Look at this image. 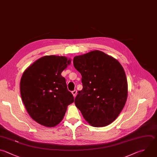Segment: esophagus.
Returning a JSON list of instances; mask_svg holds the SVG:
<instances>
[{
    "label": "esophagus",
    "mask_w": 157,
    "mask_h": 157,
    "mask_svg": "<svg viewBox=\"0 0 157 157\" xmlns=\"http://www.w3.org/2000/svg\"><path fill=\"white\" fill-rule=\"evenodd\" d=\"M72 93L73 96H74V97H75L76 95H77V90H74V91H72Z\"/></svg>",
    "instance_id": "34e87169"
}]
</instances>
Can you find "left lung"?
Here are the masks:
<instances>
[{
	"instance_id": "1",
	"label": "left lung",
	"mask_w": 157,
	"mask_h": 157,
	"mask_svg": "<svg viewBox=\"0 0 157 157\" xmlns=\"http://www.w3.org/2000/svg\"><path fill=\"white\" fill-rule=\"evenodd\" d=\"M74 67L81 74L83 89L75 104L91 126H105L118 116L126 103L128 83L120 63L102 52L77 56Z\"/></svg>"
}]
</instances>
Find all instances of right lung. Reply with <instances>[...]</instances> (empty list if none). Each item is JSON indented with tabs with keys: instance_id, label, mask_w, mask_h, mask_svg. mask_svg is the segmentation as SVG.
Returning a JSON list of instances; mask_svg holds the SVG:
<instances>
[{
	"instance_id": "obj_1",
	"label": "right lung",
	"mask_w": 157,
	"mask_h": 157,
	"mask_svg": "<svg viewBox=\"0 0 157 157\" xmlns=\"http://www.w3.org/2000/svg\"><path fill=\"white\" fill-rule=\"evenodd\" d=\"M71 60L64 56H45L24 72L20 92L24 105L38 123L53 127L63 120L67 106L74 101L61 72Z\"/></svg>"
}]
</instances>
